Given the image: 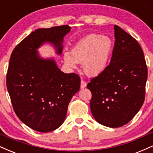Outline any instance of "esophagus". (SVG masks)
<instances>
[{"label":"esophagus","instance_id":"34e87169","mask_svg":"<svg viewBox=\"0 0 153 153\" xmlns=\"http://www.w3.org/2000/svg\"><path fill=\"white\" fill-rule=\"evenodd\" d=\"M86 85H87L86 82L81 80V82H80V88H84L86 87Z\"/></svg>","mask_w":153,"mask_h":153}]
</instances>
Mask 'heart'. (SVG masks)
I'll return each instance as SVG.
<instances>
[{
	"label": "heart",
	"mask_w": 153,
	"mask_h": 153,
	"mask_svg": "<svg viewBox=\"0 0 153 153\" xmlns=\"http://www.w3.org/2000/svg\"><path fill=\"white\" fill-rule=\"evenodd\" d=\"M113 45V41L108 36L89 34L76 44L72 49L71 54L65 53V63L71 68H76L77 63H82L85 74L97 76L108 66Z\"/></svg>",
	"instance_id": "heart-1"
}]
</instances>
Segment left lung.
Returning <instances> with one entry per match:
<instances>
[{"mask_svg":"<svg viewBox=\"0 0 153 153\" xmlns=\"http://www.w3.org/2000/svg\"><path fill=\"white\" fill-rule=\"evenodd\" d=\"M115 43L110 64L91 79L90 108L97 122L122 127L137 114L145 101L147 68L141 47L130 34L114 26Z\"/></svg>","mask_w":153,"mask_h":153,"instance_id":"left-lung-1","label":"left lung"}]
</instances>
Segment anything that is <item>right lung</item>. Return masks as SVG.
Listing matches in <instances>:
<instances>
[{
  "instance_id": "add662e5",
  "label": "right lung",
  "mask_w": 153,
  "mask_h": 153,
  "mask_svg": "<svg viewBox=\"0 0 153 153\" xmlns=\"http://www.w3.org/2000/svg\"><path fill=\"white\" fill-rule=\"evenodd\" d=\"M68 25L38 29L15 47L10 57L6 85L16 114L35 131L49 132L65 119L73 96L80 90L75 73H65L53 57L43 58L38 49L49 43L62 54Z\"/></svg>"
}]
</instances>
